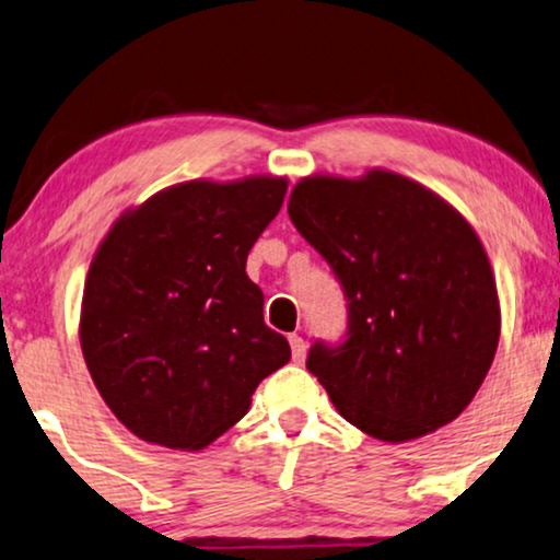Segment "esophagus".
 Returning <instances> with one entry per match:
<instances>
[{
	"label": "esophagus",
	"instance_id": "obj_1",
	"mask_svg": "<svg viewBox=\"0 0 560 560\" xmlns=\"http://www.w3.org/2000/svg\"><path fill=\"white\" fill-rule=\"evenodd\" d=\"M291 350H293V361L303 363V358H306V340H303L301 335H291Z\"/></svg>",
	"mask_w": 560,
	"mask_h": 560
}]
</instances>
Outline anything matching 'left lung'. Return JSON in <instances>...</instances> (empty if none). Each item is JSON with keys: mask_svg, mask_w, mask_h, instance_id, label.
Instances as JSON below:
<instances>
[{"mask_svg": "<svg viewBox=\"0 0 560 560\" xmlns=\"http://www.w3.org/2000/svg\"><path fill=\"white\" fill-rule=\"evenodd\" d=\"M288 215L348 301L345 340L314 342L306 358L337 412L392 444L452 423L501 335L493 269L472 225L431 189L378 168L301 178Z\"/></svg>", "mask_w": 560, "mask_h": 560, "instance_id": "8db88e82", "label": "left lung"}]
</instances>
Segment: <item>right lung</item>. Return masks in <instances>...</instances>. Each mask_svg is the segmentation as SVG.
<instances>
[{
	"label": "right lung",
	"mask_w": 560,
	"mask_h": 560,
	"mask_svg": "<svg viewBox=\"0 0 560 560\" xmlns=\"http://www.w3.org/2000/svg\"><path fill=\"white\" fill-rule=\"evenodd\" d=\"M288 182H186L116 220L90 265L80 345L135 436L197 452L246 416L291 345L265 324L246 257Z\"/></svg>",
	"instance_id": "1"
}]
</instances>
